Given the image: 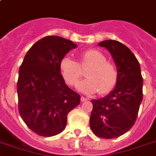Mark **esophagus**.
Segmentation results:
<instances>
[{
  "label": "esophagus",
  "mask_w": 156,
  "mask_h": 156,
  "mask_svg": "<svg viewBox=\"0 0 156 156\" xmlns=\"http://www.w3.org/2000/svg\"><path fill=\"white\" fill-rule=\"evenodd\" d=\"M88 98H85V97H83V96H82L81 97V101L82 102H85V101H87V100H88Z\"/></svg>",
  "instance_id": "34e87169"
}]
</instances>
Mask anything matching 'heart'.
Instances as JSON below:
<instances>
[{
	"instance_id": "heart-1",
	"label": "heart",
	"mask_w": 156,
	"mask_h": 156,
	"mask_svg": "<svg viewBox=\"0 0 156 156\" xmlns=\"http://www.w3.org/2000/svg\"><path fill=\"white\" fill-rule=\"evenodd\" d=\"M89 66L83 81L77 88L82 93L105 94L110 92L117 81L118 73L115 66L107 61L105 55L97 49H89L81 55L80 62L69 56H65L60 62V72L69 85H75L82 78L81 68Z\"/></svg>"
}]
</instances>
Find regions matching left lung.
Returning a JSON list of instances; mask_svg holds the SVG:
<instances>
[{"mask_svg": "<svg viewBox=\"0 0 156 156\" xmlns=\"http://www.w3.org/2000/svg\"><path fill=\"white\" fill-rule=\"evenodd\" d=\"M98 46L110 52L118 77L109 94L92 100L89 124L97 136L114 139L129 130L136 120L143 99V78L137 58L125 45L115 40H105Z\"/></svg>", "mask_w": 156, "mask_h": 156, "instance_id": "left-lung-1", "label": "left lung"}]
</instances>
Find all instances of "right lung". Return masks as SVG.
I'll return each instance as SVG.
<instances>
[{
  "label": "right lung",
  "instance_id": "add662e5",
  "mask_svg": "<svg viewBox=\"0 0 156 156\" xmlns=\"http://www.w3.org/2000/svg\"><path fill=\"white\" fill-rule=\"evenodd\" d=\"M77 45L58 36H48L27 52L17 81L19 113L36 134L50 137L66 127L68 114L80 104V95L68 88L60 62Z\"/></svg>",
  "mask_w": 156,
  "mask_h": 156
}]
</instances>
